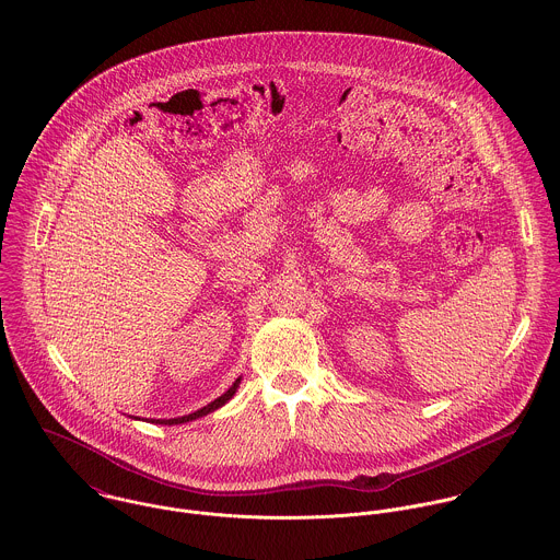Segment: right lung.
I'll return each mask as SVG.
<instances>
[{
    "instance_id": "add662e5",
    "label": "right lung",
    "mask_w": 560,
    "mask_h": 560,
    "mask_svg": "<svg viewBox=\"0 0 560 560\" xmlns=\"http://www.w3.org/2000/svg\"><path fill=\"white\" fill-rule=\"evenodd\" d=\"M237 385H240V378L224 392L221 398H217L214 402H210L208 407H203V409H199V411H195V413H190V416H184V418H173V420H151V422H155V424H184V422H190V420H197V418H203V416H208V413H212V411H217L219 407H223L224 402L235 394V389H237Z\"/></svg>"
}]
</instances>
